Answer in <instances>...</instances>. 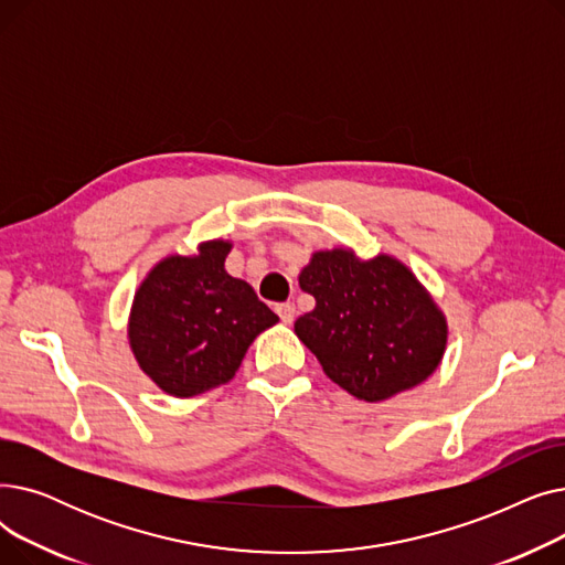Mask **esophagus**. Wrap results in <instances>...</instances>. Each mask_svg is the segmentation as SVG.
<instances>
[{"label":"esophagus","instance_id":"1","mask_svg":"<svg viewBox=\"0 0 565 565\" xmlns=\"http://www.w3.org/2000/svg\"><path fill=\"white\" fill-rule=\"evenodd\" d=\"M277 313H279L281 322L290 324V322L295 320V305H292V302H284V305H279V307H277Z\"/></svg>","mask_w":565,"mask_h":565}]
</instances>
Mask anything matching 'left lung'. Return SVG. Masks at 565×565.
<instances>
[{"label":"left lung","mask_w":565,"mask_h":565,"mask_svg":"<svg viewBox=\"0 0 565 565\" xmlns=\"http://www.w3.org/2000/svg\"><path fill=\"white\" fill-rule=\"evenodd\" d=\"M300 288L316 307L295 320V334L354 398L387 401L439 366L447 318L398 258L362 260L343 247L316 252L302 267Z\"/></svg>","instance_id":"8db88e82"}]
</instances>
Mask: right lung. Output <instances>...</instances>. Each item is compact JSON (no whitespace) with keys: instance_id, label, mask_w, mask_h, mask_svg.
Wrapping results in <instances>:
<instances>
[{"instance_id":"add662e5","label":"right lung","mask_w":565,"mask_h":565,"mask_svg":"<svg viewBox=\"0 0 565 565\" xmlns=\"http://www.w3.org/2000/svg\"><path fill=\"white\" fill-rule=\"evenodd\" d=\"M228 252V241H207L194 256L171 254L135 292L128 341L139 369L169 396L226 384L252 341L279 322L247 281L224 270Z\"/></svg>"}]
</instances>
